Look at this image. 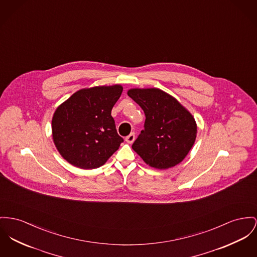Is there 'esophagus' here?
Returning <instances> with one entry per match:
<instances>
[{
    "label": "esophagus",
    "instance_id": "1",
    "mask_svg": "<svg viewBox=\"0 0 257 257\" xmlns=\"http://www.w3.org/2000/svg\"><path fill=\"white\" fill-rule=\"evenodd\" d=\"M135 139H136L135 134H131L130 136H127V137H125V141H126L128 144H132V143L135 141Z\"/></svg>",
    "mask_w": 257,
    "mask_h": 257
}]
</instances>
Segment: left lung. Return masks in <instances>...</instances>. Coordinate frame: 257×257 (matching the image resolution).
Returning <instances> with one entry per match:
<instances>
[{"label":"left lung","mask_w":257,"mask_h":257,"mask_svg":"<svg viewBox=\"0 0 257 257\" xmlns=\"http://www.w3.org/2000/svg\"><path fill=\"white\" fill-rule=\"evenodd\" d=\"M127 95L145 113L144 130L133 149L151 168L167 170L181 163L197 137L193 115L166 91L151 88H131Z\"/></svg>","instance_id":"obj_1"}]
</instances>
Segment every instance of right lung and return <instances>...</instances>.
Listing matches in <instances>:
<instances>
[{
    "label": "right lung",
    "mask_w": 257,
    "mask_h": 257,
    "mask_svg": "<svg viewBox=\"0 0 257 257\" xmlns=\"http://www.w3.org/2000/svg\"><path fill=\"white\" fill-rule=\"evenodd\" d=\"M120 85L82 88L55 110L52 120L54 145L69 164L97 169L120 147L111 111L120 98Z\"/></svg>",
    "instance_id": "obj_1"
}]
</instances>
